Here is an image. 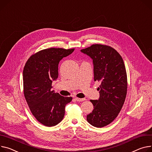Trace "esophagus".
<instances>
[{"label": "esophagus", "mask_w": 152, "mask_h": 152, "mask_svg": "<svg viewBox=\"0 0 152 152\" xmlns=\"http://www.w3.org/2000/svg\"><path fill=\"white\" fill-rule=\"evenodd\" d=\"M75 99L77 102H83V101L85 100V99H80V98H78V97H75Z\"/></svg>", "instance_id": "esophagus-1"}]
</instances>
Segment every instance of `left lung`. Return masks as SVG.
Instances as JSON below:
<instances>
[{
    "instance_id": "8db88e82",
    "label": "left lung",
    "mask_w": 152,
    "mask_h": 152,
    "mask_svg": "<svg viewBox=\"0 0 152 152\" xmlns=\"http://www.w3.org/2000/svg\"><path fill=\"white\" fill-rule=\"evenodd\" d=\"M93 60L94 81L100 83L99 100H91L94 110L87 115L92 126L101 128L111 124L118 115L127 92V75L121 55L107 45L92 44L81 50Z\"/></svg>"
}]
</instances>
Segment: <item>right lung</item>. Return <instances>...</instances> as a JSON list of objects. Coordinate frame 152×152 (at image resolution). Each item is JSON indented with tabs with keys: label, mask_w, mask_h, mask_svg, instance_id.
Wrapping results in <instances>:
<instances>
[{
	"label": "right lung",
	"mask_w": 152,
	"mask_h": 152,
	"mask_svg": "<svg viewBox=\"0 0 152 152\" xmlns=\"http://www.w3.org/2000/svg\"><path fill=\"white\" fill-rule=\"evenodd\" d=\"M75 49L49 48L33 54L23 71L24 94L30 110L36 119L47 126L59 124L65 107L72 100L51 90L52 80L58 77V64Z\"/></svg>",
	"instance_id": "obj_1"
}]
</instances>
